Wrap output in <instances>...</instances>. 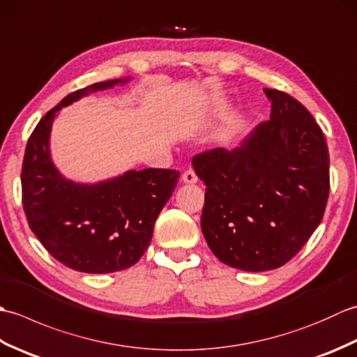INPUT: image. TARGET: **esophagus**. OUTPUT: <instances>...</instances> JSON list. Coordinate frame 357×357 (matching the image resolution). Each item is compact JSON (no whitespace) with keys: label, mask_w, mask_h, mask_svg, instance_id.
Here are the masks:
<instances>
[{"label":"esophagus","mask_w":357,"mask_h":357,"mask_svg":"<svg viewBox=\"0 0 357 357\" xmlns=\"http://www.w3.org/2000/svg\"><path fill=\"white\" fill-rule=\"evenodd\" d=\"M183 181H184L185 184H195V183H198V176H196L195 170L188 169V170H185L184 174H183Z\"/></svg>","instance_id":"1"}]
</instances>
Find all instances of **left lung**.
Masks as SVG:
<instances>
[{
  "label": "left lung",
  "mask_w": 357,
  "mask_h": 357,
  "mask_svg": "<svg viewBox=\"0 0 357 357\" xmlns=\"http://www.w3.org/2000/svg\"><path fill=\"white\" fill-rule=\"evenodd\" d=\"M270 119L239 147L193 158L206 184L201 229L219 261L244 271L282 267L321 224L330 193L325 136L304 105L264 89Z\"/></svg>",
  "instance_id": "left-lung-1"
}]
</instances>
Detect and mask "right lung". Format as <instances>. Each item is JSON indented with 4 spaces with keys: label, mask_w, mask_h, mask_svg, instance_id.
Segmentation results:
<instances>
[{
    "label": "right lung",
    "mask_w": 357,
    "mask_h": 357,
    "mask_svg": "<svg viewBox=\"0 0 357 357\" xmlns=\"http://www.w3.org/2000/svg\"><path fill=\"white\" fill-rule=\"evenodd\" d=\"M127 79L96 82L67 95L41 118L26 146L21 188L30 230L56 261L82 273L102 275L138 262L179 179L176 170L144 169L100 184H75L53 165L49 138L56 112Z\"/></svg>",
    "instance_id": "add662e5"
}]
</instances>
